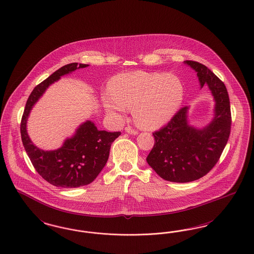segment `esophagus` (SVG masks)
I'll return each mask as SVG.
<instances>
[{"mask_svg": "<svg viewBox=\"0 0 254 254\" xmlns=\"http://www.w3.org/2000/svg\"><path fill=\"white\" fill-rule=\"evenodd\" d=\"M125 131L128 132V133H130V134H134V135L138 133V131H136V130H134V129H132L130 126L125 127Z\"/></svg>", "mask_w": 254, "mask_h": 254, "instance_id": "34e87169", "label": "esophagus"}]
</instances>
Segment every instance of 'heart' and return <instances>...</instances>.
<instances>
[{"label":"heart","instance_id":"1","mask_svg":"<svg viewBox=\"0 0 254 254\" xmlns=\"http://www.w3.org/2000/svg\"><path fill=\"white\" fill-rule=\"evenodd\" d=\"M103 104L110 114H123L133 107L135 123L142 128L156 129L168 123L183 99V87L172 74L136 71L118 74Z\"/></svg>","mask_w":254,"mask_h":254}]
</instances>
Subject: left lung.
Here are the masks:
<instances>
[{
  "label": "left lung",
  "instance_id": "obj_1",
  "mask_svg": "<svg viewBox=\"0 0 254 254\" xmlns=\"http://www.w3.org/2000/svg\"><path fill=\"white\" fill-rule=\"evenodd\" d=\"M184 64L196 72L201 88L208 86L215 101L214 118L198 129L189 124V107H182L166 126L153 132L155 143L147 157L148 165L162 179L179 183L198 180L212 169L227 144L232 123L223 82L200 63Z\"/></svg>",
  "mask_w": 254,
  "mask_h": 254
}]
</instances>
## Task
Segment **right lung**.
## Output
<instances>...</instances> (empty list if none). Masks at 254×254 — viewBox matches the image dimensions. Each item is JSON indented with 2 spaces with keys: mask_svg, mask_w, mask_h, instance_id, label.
Masks as SVG:
<instances>
[{
  "mask_svg": "<svg viewBox=\"0 0 254 254\" xmlns=\"http://www.w3.org/2000/svg\"><path fill=\"white\" fill-rule=\"evenodd\" d=\"M87 66L77 63L66 64L37 85L27 100L21 119V139L33 167L44 180L56 187L77 188L91 183L107 164L111 144L121 135V131H100L90 121L82 123L74 135L55 150H43L34 146L28 135L29 115L46 90L63 75Z\"/></svg>",
  "mask_w": 254,
  "mask_h": 254,
  "instance_id": "1",
  "label": "right lung"
}]
</instances>
